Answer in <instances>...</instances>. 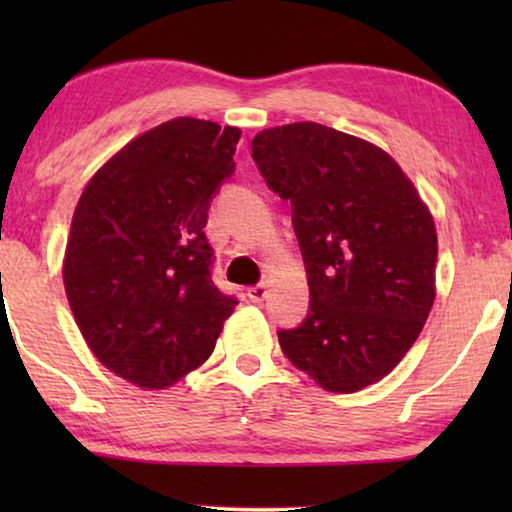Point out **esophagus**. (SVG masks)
I'll return each instance as SVG.
<instances>
[{
    "mask_svg": "<svg viewBox=\"0 0 512 512\" xmlns=\"http://www.w3.org/2000/svg\"><path fill=\"white\" fill-rule=\"evenodd\" d=\"M247 296L251 298V303H261V300L268 296V286L265 284H256V286H249Z\"/></svg>",
    "mask_w": 512,
    "mask_h": 512,
    "instance_id": "esophagus-1",
    "label": "esophagus"
}]
</instances>
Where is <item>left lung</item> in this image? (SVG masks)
Listing matches in <instances>:
<instances>
[{
    "label": "left lung",
    "instance_id": "8db88e82",
    "mask_svg": "<svg viewBox=\"0 0 512 512\" xmlns=\"http://www.w3.org/2000/svg\"><path fill=\"white\" fill-rule=\"evenodd\" d=\"M251 156L293 228L310 314L279 345L321 389L354 394L394 370L436 300L431 209L387 151L321 123L268 128Z\"/></svg>",
    "mask_w": 512,
    "mask_h": 512
}]
</instances>
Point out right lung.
<instances>
[{"mask_svg":"<svg viewBox=\"0 0 512 512\" xmlns=\"http://www.w3.org/2000/svg\"><path fill=\"white\" fill-rule=\"evenodd\" d=\"M242 130L179 116L116 151L83 188L62 282L95 359L167 389L214 352L237 300L212 282L209 200L235 170Z\"/></svg>","mask_w":512,"mask_h":512,"instance_id":"right-lung-1","label":"right lung"}]
</instances>
